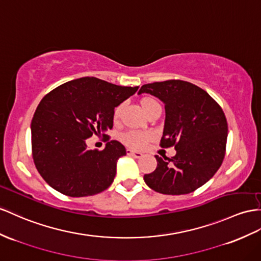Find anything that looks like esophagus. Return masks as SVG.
Segmentation results:
<instances>
[{
    "label": "esophagus",
    "mask_w": 261,
    "mask_h": 261,
    "mask_svg": "<svg viewBox=\"0 0 261 261\" xmlns=\"http://www.w3.org/2000/svg\"><path fill=\"white\" fill-rule=\"evenodd\" d=\"M126 154H128V155H131V156H133V158H137V159H140V158H141V156L143 155L141 152L136 151V150L130 149V148L126 149Z\"/></svg>",
    "instance_id": "34e87169"
}]
</instances>
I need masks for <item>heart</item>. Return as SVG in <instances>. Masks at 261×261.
Returning a JSON list of instances; mask_svg holds the SVG:
<instances>
[{"instance_id":"b5f03b06","label":"heart","mask_w":261,"mask_h":261,"mask_svg":"<svg viewBox=\"0 0 261 261\" xmlns=\"http://www.w3.org/2000/svg\"><path fill=\"white\" fill-rule=\"evenodd\" d=\"M155 103H158L155 100L144 99L142 101V107H143V109L145 111L150 106L155 105ZM122 108H123V105H120L119 107H117V109L115 111V120H118L120 118ZM149 138H150L149 133L139 132V131H129V132H125L124 135L122 136V140H123L124 143H126L128 145H131V146H136V148L142 146L146 141H148Z\"/></svg>"}]
</instances>
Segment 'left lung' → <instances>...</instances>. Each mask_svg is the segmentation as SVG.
<instances>
[{
  "instance_id": "8db88e82",
  "label": "left lung",
  "mask_w": 261,
  "mask_h": 261,
  "mask_svg": "<svg viewBox=\"0 0 261 261\" xmlns=\"http://www.w3.org/2000/svg\"><path fill=\"white\" fill-rule=\"evenodd\" d=\"M141 93L159 98L165 107L162 148L174 145L176 154L156 159V169L144 175L150 189L169 195L194 192L223 163L227 142L226 117L219 105L199 87L184 80L146 84Z\"/></svg>"
}]
</instances>
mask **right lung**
I'll return each instance as SVG.
<instances>
[{
    "mask_svg": "<svg viewBox=\"0 0 261 261\" xmlns=\"http://www.w3.org/2000/svg\"><path fill=\"white\" fill-rule=\"evenodd\" d=\"M138 89L83 77L61 85L42 99L31 124L32 151L38 173L53 189L83 197L112 184L125 148L112 140L102 151L89 150L86 140L112 129L115 108Z\"/></svg>",
    "mask_w": 261,
    "mask_h": 261,
    "instance_id": "obj_1",
    "label": "right lung"
}]
</instances>
